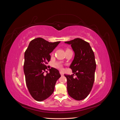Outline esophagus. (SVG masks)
<instances>
[{"label": "esophagus", "instance_id": "obj_1", "mask_svg": "<svg viewBox=\"0 0 120 120\" xmlns=\"http://www.w3.org/2000/svg\"><path fill=\"white\" fill-rule=\"evenodd\" d=\"M60 73L61 75H64V73H63L62 71H60Z\"/></svg>", "mask_w": 120, "mask_h": 120}]
</instances>
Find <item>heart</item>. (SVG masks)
<instances>
[{
	"label": "heart",
	"instance_id": "heart-1",
	"mask_svg": "<svg viewBox=\"0 0 120 120\" xmlns=\"http://www.w3.org/2000/svg\"><path fill=\"white\" fill-rule=\"evenodd\" d=\"M54 66L55 67L60 69V70H62V69L63 68V67L62 64H61L60 63H59V62L56 63L55 64H54Z\"/></svg>",
	"mask_w": 120,
	"mask_h": 120
}]
</instances>
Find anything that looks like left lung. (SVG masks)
<instances>
[{"mask_svg": "<svg viewBox=\"0 0 120 120\" xmlns=\"http://www.w3.org/2000/svg\"><path fill=\"white\" fill-rule=\"evenodd\" d=\"M71 45L75 52V57L70 68L73 75L64 76L67 79V90L69 96L74 99L80 101L89 95L95 81L96 68L95 54L89 43L77 38L66 41Z\"/></svg>", "mask_w": 120, "mask_h": 120, "instance_id": "8db88e82", "label": "left lung"}]
</instances>
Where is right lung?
Returning a JSON list of instances; mask_svg holds the SVG:
<instances>
[{
	"label": "right lung",
	"mask_w": 120,
	"mask_h": 120,
	"mask_svg": "<svg viewBox=\"0 0 120 120\" xmlns=\"http://www.w3.org/2000/svg\"><path fill=\"white\" fill-rule=\"evenodd\" d=\"M60 43L50 42L38 38L32 40L25 52V82L31 96L37 101H42L52 95L56 82L60 77L59 71L53 68L49 69V72L46 75H43L50 60V53Z\"/></svg>",
	"instance_id": "add662e5"
}]
</instances>
